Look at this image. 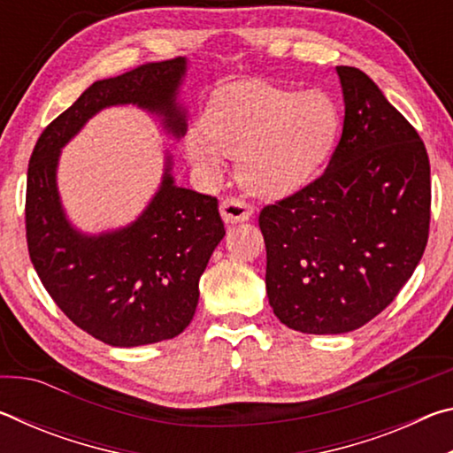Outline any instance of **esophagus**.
Masks as SVG:
<instances>
[{"mask_svg":"<svg viewBox=\"0 0 453 453\" xmlns=\"http://www.w3.org/2000/svg\"><path fill=\"white\" fill-rule=\"evenodd\" d=\"M219 211L226 224L248 221L251 216H254V208H251L250 203H245L240 197H226L224 202L219 203Z\"/></svg>","mask_w":453,"mask_h":453,"instance_id":"obj_1","label":"esophagus"}]
</instances>
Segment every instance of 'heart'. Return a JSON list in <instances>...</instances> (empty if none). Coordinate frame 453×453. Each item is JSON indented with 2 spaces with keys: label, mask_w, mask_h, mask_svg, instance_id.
<instances>
[{
  "label": "heart",
  "mask_w": 453,
  "mask_h": 453,
  "mask_svg": "<svg viewBox=\"0 0 453 453\" xmlns=\"http://www.w3.org/2000/svg\"><path fill=\"white\" fill-rule=\"evenodd\" d=\"M188 156L218 167L219 153L240 159V180L257 196L302 188L326 162L340 129V110L321 89H288L262 81L234 83L213 94Z\"/></svg>",
  "instance_id": "heart-1"
}]
</instances>
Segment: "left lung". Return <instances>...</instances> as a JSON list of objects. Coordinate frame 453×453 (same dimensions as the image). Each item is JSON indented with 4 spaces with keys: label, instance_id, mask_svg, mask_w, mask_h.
Instances as JSON below:
<instances>
[{
    "label": "left lung",
    "instance_id": "obj_1",
    "mask_svg": "<svg viewBox=\"0 0 453 453\" xmlns=\"http://www.w3.org/2000/svg\"><path fill=\"white\" fill-rule=\"evenodd\" d=\"M346 118L326 172L265 205V289L281 324L346 334L388 308L424 256L426 145L367 75L337 65Z\"/></svg>",
    "mask_w": 453,
    "mask_h": 453
}]
</instances>
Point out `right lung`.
Masks as SVG:
<instances>
[{"label": "right lung", "mask_w": 453, "mask_h": 453, "mask_svg": "<svg viewBox=\"0 0 453 453\" xmlns=\"http://www.w3.org/2000/svg\"><path fill=\"white\" fill-rule=\"evenodd\" d=\"M186 59L150 61L99 80L43 129L27 167L26 237L37 275L58 308L96 340L118 348L172 340L189 326L199 278L226 235L218 197L178 188L167 157L157 194L132 226L83 235L65 219L56 170L59 150L99 110L134 104L186 134L175 94Z\"/></svg>", "instance_id": "add662e5"}]
</instances>
